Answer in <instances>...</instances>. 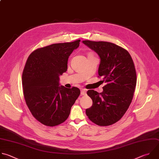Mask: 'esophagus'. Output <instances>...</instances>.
<instances>
[{
	"instance_id": "34e87169",
	"label": "esophagus",
	"mask_w": 159,
	"mask_h": 159,
	"mask_svg": "<svg viewBox=\"0 0 159 159\" xmlns=\"http://www.w3.org/2000/svg\"><path fill=\"white\" fill-rule=\"evenodd\" d=\"M86 92H87V90L85 89H82L80 93H81L82 95H86Z\"/></svg>"
}]
</instances>
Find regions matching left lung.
Wrapping results in <instances>:
<instances>
[{"mask_svg":"<svg viewBox=\"0 0 159 159\" xmlns=\"http://www.w3.org/2000/svg\"><path fill=\"white\" fill-rule=\"evenodd\" d=\"M82 42L98 55V77L106 84L101 93L87 91L93 103L86 109V115L98 125H112L125 114L134 97L137 75L133 60L127 50L115 43L91 40Z\"/></svg>","mask_w":159,"mask_h":159,"instance_id":"1","label":"left lung"}]
</instances>
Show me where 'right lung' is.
I'll return each mask as SVG.
<instances>
[{"label":"right lung","instance_id":"add662e5","mask_svg":"<svg viewBox=\"0 0 159 159\" xmlns=\"http://www.w3.org/2000/svg\"><path fill=\"white\" fill-rule=\"evenodd\" d=\"M80 40L39 48L29 56L22 73L23 93L32 115L41 124L54 127L66 120L79 96L77 87L59 86L68 59Z\"/></svg>","mask_w":159,"mask_h":159}]
</instances>
